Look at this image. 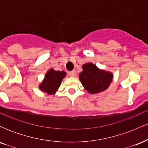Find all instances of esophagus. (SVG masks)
<instances>
[{"label":"esophagus","instance_id":"esophagus-1","mask_svg":"<svg viewBox=\"0 0 148 148\" xmlns=\"http://www.w3.org/2000/svg\"><path fill=\"white\" fill-rule=\"evenodd\" d=\"M69 76H71V77H74V76H75L76 75V72L75 71H71V72H69Z\"/></svg>","mask_w":148,"mask_h":148}]
</instances>
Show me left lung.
I'll use <instances>...</instances> for the list:
<instances>
[{"mask_svg":"<svg viewBox=\"0 0 148 148\" xmlns=\"http://www.w3.org/2000/svg\"><path fill=\"white\" fill-rule=\"evenodd\" d=\"M82 67L83 72L79 74V80L88 92L97 94L108 88L113 76L111 72L99 69L91 62L86 63Z\"/></svg>","mask_w":148,"mask_h":148,"instance_id":"8db88e82","label":"left lung"}]
</instances>
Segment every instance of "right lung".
Wrapping results in <instances>:
<instances>
[{
  "instance_id": "right-lung-1",
  "label": "right lung",
  "mask_w": 148,
  "mask_h": 148,
  "mask_svg": "<svg viewBox=\"0 0 148 148\" xmlns=\"http://www.w3.org/2000/svg\"><path fill=\"white\" fill-rule=\"evenodd\" d=\"M65 75L66 72L64 71L60 72L51 69L46 74L45 79L40 85V89L49 95L55 94Z\"/></svg>"
}]
</instances>
